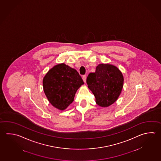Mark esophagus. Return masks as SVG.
I'll return each instance as SVG.
<instances>
[{
    "label": "esophagus",
    "mask_w": 161,
    "mask_h": 161,
    "mask_svg": "<svg viewBox=\"0 0 161 161\" xmlns=\"http://www.w3.org/2000/svg\"><path fill=\"white\" fill-rule=\"evenodd\" d=\"M82 79L83 80L84 82H86V75H84L82 76Z\"/></svg>",
    "instance_id": "34e87169"
}]
</instances>
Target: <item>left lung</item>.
I'll return each mask as SVG.
<instances>
[{
  "label": "left lung",
  "instance_id": "8db88e82",
  "mask_svg": "<svg viewBox=\"0 0 161 161\" xmlns=\"http://www.w3.org/2000/svg\"><path fill=\"white\" fill-rule=\"evenodd\" d=\"M87 84L96 98L97 104L108 107L117 100L122 90L123 74L114 65L100 64L95 73L89 74Z\"/></svg>",
  "mask_w": 161,
  "mask_h": 161
}]
</instances>
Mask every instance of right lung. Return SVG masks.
I'll use <instances>...</instances> for the list:
<instances>
[{
    "instance_id": "add662e5",
    "label": "right lung",
    "mask_w": 161,
    "mask_h": 161,
    "mask_svg": "<svg viewBox=\"0 0 161 161\" xmlns=\"http://www.w3.org/2000/svg\"><path fill=\"white\" fill-rule=\"evenodd\" d=\"M83 83L78 71L64 64L52 68L43 79L47 99L60 110H64L73 102L76 91Z\"/></svg>"
}]
</instances>
